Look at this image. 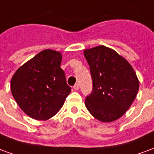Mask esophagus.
Wrapping results in <instances>:
<instances>
[{
	"instance_id": "1",
	"label": "esophagus",
	"mask_w": 154,
	"mask_h": 154,
	"mask_svg": "<svg viewBox=\"0 0 154 154\" xmlns=\"http://www.w3.org/2000/svg\"><path fill=\"white\" fill-rule=\"evenodd\" d=\"M73 88H74V90H75V91L79 90V84H78V83L75 84V86L73 87Z\"/></svg>"
}]
</instances>
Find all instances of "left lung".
Segmentation results:
<instances>
[{"label":"left lung","mask_w":154,"mask_h":154,"mask_svg":"<svg viewBox=\"0 0 154 154\" xmlns=\"http://www.w3.org/2000/svg\"><path fill=\"white\" fill-rule=\"evenodd\" d=\"M90 66L92 91L86 107L102 122H112L129 110L135 99L139 82L132 66L117 52L103 45L84 50Z\"/></svg>","instance_id":"8db88e82"}]
</instances>
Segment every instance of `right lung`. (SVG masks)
Masks as SVG:
<instances>
[{
  "label": "right lung",
  "instance_id": "1",
  "mask_svg": "<svg viewBox=\"0 0 154 154\" xmlns=\"http://www.w3.org/2000/svg\"><path fill=\"white\" fill-rule=\"evenodd\" d=\"M61 63L60 52L45 49L19 67L12 77V96L33 119L46 120L55 116L71 92Z\"/></svg>",
  "mask_w": 154,
  "mask_h": 154
}]
</instances>
